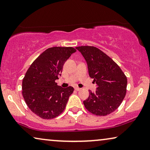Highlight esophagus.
Instances as JSON below:
<instances>
[{
    "mask_svg": "<svg viewBox=\"0 0 150 150\" xmlns=\"http://www.w3.org/2000/svg\"><path fill=\"white\" fill-rule=\"evenodd\" d=\"M80 89H81V88H79V87H77V86H76V87H75V90H76V91H80Z\"/></svg>",
    "mask_w": 150,
    "mask_h": 150,
    "instance_id": "obj_1",
    "label": "esophagus"
}]
</instances>
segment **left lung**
Masks as SVG:
<instances>
[{
    "label": "left lung",
    "mask_w": 150,
    "mask_h": 150,
    "mask_svg": "<svg viewBox=\"0 0 150 150\" xmlns=\"http://www.w3.org/2000/svg\"><path fill=\"white\" fill-rule=\"evenodd\" d=\"M86 62L88 74L96 83V91H89L83 101L86 109L97 116H106L115 111L127 92V79L120 67L109 56L95 47H76Z\"/></svg>",
    "instance_id": "8db88e82"
}]
</instances>
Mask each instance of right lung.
<instances>
[{
	"label": "right lung",
	"instance_id": "1",
	"mask_svg": "<svg viewBox=\"0 0 150 150\" xmlns=\"http://www.w3.org/2000/svg\"><path fill=\"white\" fill-rule=\"evenodd\" d=\"M76 51L73 47H54L41 53L28 68L22 82V95L28 108L43 119L62 114L74 88H62L55 82L63 66Z\"/></svg>",
	"mask_w": 150,
	"mask_h": 150
}]
</instances>
